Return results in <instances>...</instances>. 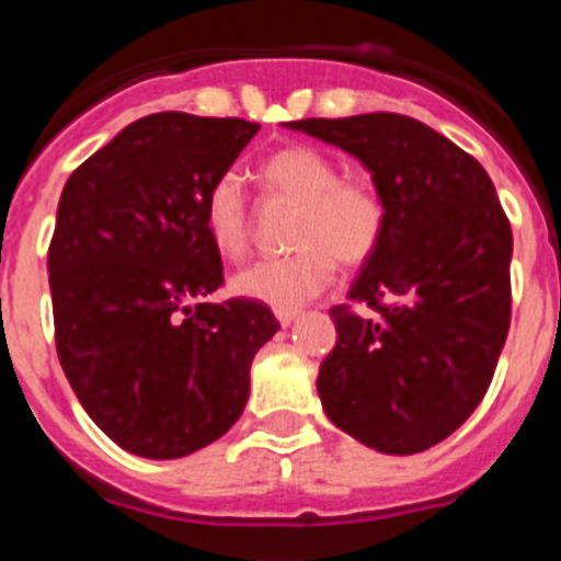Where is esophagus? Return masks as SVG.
<instances>
[{
    "label": "esophagus",
    "instance_id": "34e87169",
    "mask_svg": "<svg viewBox=\"0 0 561 561\" xmlns=\"http://www.w3.org/2000/svg\"><path fill=\"white\" fill-rule=\"evenodd\" d=\"M298 316H301L298 307H276V321H279L282 327H290Z\"/></svg>",
    "mask_w": 561,
    "mask_h": 561
}]
</instances>
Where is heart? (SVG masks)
Wrapping results in <instances>:
<instances>
[{
	"mask_svg": "<svg viewBox=\"0 0 561 561\" xmlns=\"http://www.w3.org/2000/svg\"><path fill=\"white\" fill-rule=\"evenodd\" d=\"M265 187L298 204L287 256L256 260L238 271L232 287L238 296L271 307H298L323 293L334 279V260L345 268L368 263L387 227L381 193L365 180H340L327 154L312 146H285L260 165ZM202 221L218 254L238 260L249 249V204L243 182L224 171L209 182Z\"/></svg>",
	"mask_w": 561,
	"mask_h": 561,
	"instance_id": "obj_1",
	"label": "heart"
}]
</instances>
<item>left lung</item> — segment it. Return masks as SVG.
<instances>
[{
	"mask_svg": "<svg viewBox=\"0 0 561 561\" xmlns=\"http://www.w3.org/2000/svg\"><path fill=\"white\" fill-rule=\"evenodd\" d=\"M290 129L357 157L387 207L379 249L332 307L318 370L329 421L381 454L457 432L493 381L512 318V227L479 160L399 113L305 118Z\"/></svg>",
	"mask_w": 561,
	"mask_h": 561,
	"instance_id": "obj_1",
	"label": "left lung"
}]
</instances>
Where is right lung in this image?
Masks as SVG:
<instances>
[{
  "mask_svg": "<svg viewBox=\"0 0 561 561\" xmlns=\"http://www.w3.org/2000/svg\"><path fill=\"white\" fill-rule=\"evenodd\" d=\"M260 124L154 113L68 176L49 243L55 343L80 404L113 443L176 459L216 443L249 401V368L279 329L224 285L202 204Z\"/></svg>",
  "mask_w": 561,
  "mask_h": 561,
  "instance_id": "right-lung-1",
  "label": "right lung"
}]
</instances>
